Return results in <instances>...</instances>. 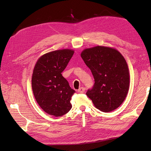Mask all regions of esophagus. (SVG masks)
<instances>
[{"instance_id":"1","label":"esophagus","mask_w":151,"mask_h":151,"mask_svg":"<svg viewBox=\"0 0 151 151\" xmlns=\"http://www.w3.org/2000/svg\"><path fill=\"white\" fill-rule=\"evenodd\" d=\"M84 91H85V89L83 88V87H81V88L78 90V92L80 93H82L84 92Z\"/></svg>"}]
</instances>
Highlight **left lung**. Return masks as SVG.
I'll return each instance as SVG.
<instances>
[{
  "label": "left lung",
  "instance_id": "left-lung-1",
  "mask_svg": "<svg viewBox=\"0 0 151 151\" xmlns=\"http://www.w3.org/2000/svg\"><path fill=\"white\" fill-rule=\"evenodd\" d=\"M81 56L95 80L87 96L103 112L117 109L126 98L130 86L129 70L123 55L113 47L97 46L84 49Z\"/></svg>",
  "mask_w": 151,
  "mask_h": 151
}]
</instances>
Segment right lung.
I'll list each match as a JSON object with an SVG mask.
<instances>
[{
	"mask_svg": "<svg viewBox=\"0 0 151 151\" xmlns=\"http://www.w3.org/2000/svg\"><path fill=\"white\" fill-rule=\"evenodd\" d=\"M73 54L70 49L49 52L35 65L32 76L33 93L38 105L50 115L62 116L71 108L70 100L75 91L61 73Z\"/></svg>",
	"mask_w": 151,
	"mask_h": 151,
	"instance_id": "1",
	"label": "right lung"
}]
</instances>
